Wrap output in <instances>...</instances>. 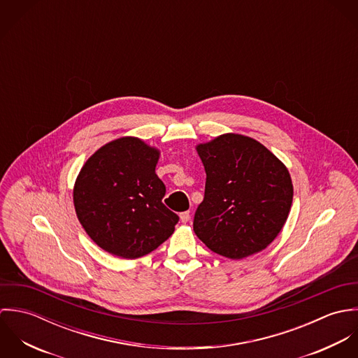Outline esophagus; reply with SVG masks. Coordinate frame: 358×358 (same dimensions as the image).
Listing matches in <instances>:
<instances>
[{
  "mask_svg": "<svg viewBox=\"0 0 358 358\" xmlns=\"http://www.w3.org/2000/svg\"><path fill=\"white\" fill-rule=\"evenodd\" d=\"M180 220H182V223H187V222L190 220V212H189V210L182 212V213H180Z\"/></svg>",
  "mask_w": 358,
  "mask_h": 358,
  "instance_id": "1",
  "label": "esophagus"
}]
</instances>
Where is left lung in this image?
I'll return each mask as SVG.
<instances>
[{
  "label": "left lung",
  "instance_id": "left-lung-1",
  "mask_svg": "<svg viewBox=\"0 0 358 358\" xmlns=\"http://www.w3.org/2000/svg\"><path fill=\"white\" fill-rule=\"evenodd\" d=\"M204 201L193 229L215 254L243 259L263 251L282 230L294 197L288 168L255 139L223 134L200 143Z\"/></svg>",
  "mask_w": 358,
  "mask_h": 358
}]
</instances>
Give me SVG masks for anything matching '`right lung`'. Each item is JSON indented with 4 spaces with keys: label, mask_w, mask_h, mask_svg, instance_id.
<instances>
[{
    "label": "right lung",
    "mask_w": 358,
    "mask_h": 358,
    "mask_svg": "<svg viewBox=\"0 0 358 358\" xmlns=\"http://www.w3.org/2000/svg\"><path fill=\"white\" fill-rule=\"evenodd\" d=\"M161 152L135 136L106 143L83 165L73 189L77 217L103 251L124 259L148 255L175 231L179 217L162 204L155 173Z\"/></svg>",
    "instance_id": "add662e5"
}]
</instances>
